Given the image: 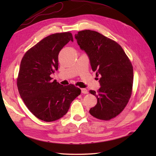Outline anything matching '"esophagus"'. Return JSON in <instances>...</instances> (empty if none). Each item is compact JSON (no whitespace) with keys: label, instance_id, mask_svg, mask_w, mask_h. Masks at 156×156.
I'll list each match as a JSON object with an SVG mask.
<instances>
[{"label":"esophagus","instance_id":"obj_1","mask_svg":"<svg viewBox=\"0 0 156 156\" xmlns=\"http://www.w3.org/2000/svg\"><path fill=\"white\" fill-rule=\"evenodd\" d=\"M81 92L82 94H88V92L87 89H86V88H81Z\"/></svg>","mask_w":156,"mask_h":156}]
</instances>
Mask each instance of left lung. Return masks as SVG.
<instances>
[{
	"instance_id": "obj_1",
	"label": "left lung",
	"mask_w": 156,
	"mask_h": 156,
	"mask_svg": "<svg viewBox=\"0 0 156 156\" xmlns=\"http://www.w3.org/2000/svg\"><path fill=\"white\" fill-rule=\"evenodd\" d=\"M75 38L88 54L92 71L101 76L100 88L89 91L97 98L90 114L101 120H111L123 111L131 98L133 66L121 46L100 33L83 30L78 31Z\"/></svg>"
}]
</instances>
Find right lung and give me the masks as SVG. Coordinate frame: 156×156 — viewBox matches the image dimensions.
Segmentation results:
<instances>
[{
    "mask_svg": "<svg viewBox=\"0 0 156 156\" xmlns=\"http://www.w3.org/2000/svg\"><path fill=\"white\" fill-rule=\"evenodd\" d=\"M69 41V31L44 38L25 53L21 59L16 84L21 98L33 115L51 122L67 113L81 90L74 84L63 86L50 75L58 69V54Z\"/></svg>",
    "mask_w": 156,
    "mask_h": 156,
    "instance_id": "right-lung-1",
    "label": "right lung"
}]
</instances>
